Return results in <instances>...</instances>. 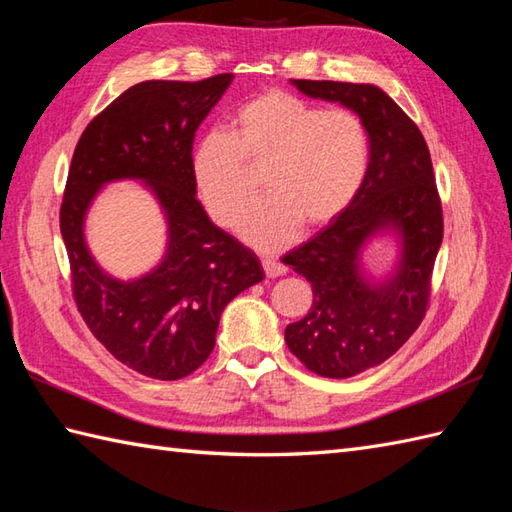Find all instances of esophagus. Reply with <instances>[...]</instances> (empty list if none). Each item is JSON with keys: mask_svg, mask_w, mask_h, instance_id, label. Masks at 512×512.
<instances>
[{"mask_svg": "<svg viewBox=\"0 0 512 512\" xmlns=\"http://www.w3.org/2000/svg\"><path fill=\"white\" fill-rule=\"evenodd\" d=\"M262 266H264V273H266L268 277H279V275L286 273V266L281 264V262H277L275 257L262 259Z\"/></svg>", "mask_w": 512, "mask_h": 512, "instance_id": "esophagus-1", "label": "esophagus"}]
</instances>
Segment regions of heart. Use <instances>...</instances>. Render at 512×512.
<instances>
[{
    "mask_svg": "<svg viewBox=\"0 0 512 512\" xmlns=\"http://www.w3.org/2000/svg\"><path fill=\"white\" fill-rule=\"evenodd\" d=\"M193 178L213 220L231 228L257 198L264 171L270 198L248 217L242 235L262 250L288 246L301 231L334 222L361 191L369 134L347 107L321 110L284 90H268L239 107L233 134L213 129L193 149Z\"/></svg>",
    "mask_w": 512,
    "mask_h": 512,
    "instance_id": "b5f03b06",
    "label": "heart"
}]
</instances>
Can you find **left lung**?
<instances>
[{"label": "left lung", "mask_w": 512, "mask_h": 512, "mask_svg": "<svg viewBox=\"0 0 512 512\" xmlns=\"http://www.w3.org/2000/svg\"><path fill=\"white\" fill-rule=\"evenodd\" d=\"M312 99L336 101L363 118L369 167L354 202L334 222L284 255L312 284V308L286 328L288 350L323 378H350L396 354L418 330L431 297V273L442 244V204L429 147L418 125L365 83L295 79ZM394 227L403 257L385 285L360 275L357 253L378 230Z\"/></svg>", "instance_id": "8db88e82"}]
</instances>
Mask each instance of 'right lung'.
I'll return each mask as SVG.
<instances>
[{
	"mask_svg": "<svg viewBox=\"0 0 512 512\" xmlns=\"http://www.w3.org/2000/svg\"><path fill=\"white\" fill-rule=\"evenodd\" d=\"M231 81L138 83L92 118L72 156L59 220L76 308L116 361L149 378L195 372L213 352L226 303L264 279L253 250L217 228L195 198L193 138ZM123 177L143 179L170 224L163 264L134 282L103 274L82 237L95 191Z\"/></svg>",
	"mask_w": 512,
	"mask_h": 512,
	"instance_id": "add662e5",
	"label": "right lung"
}]
</instances>
